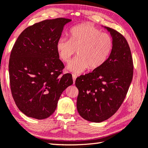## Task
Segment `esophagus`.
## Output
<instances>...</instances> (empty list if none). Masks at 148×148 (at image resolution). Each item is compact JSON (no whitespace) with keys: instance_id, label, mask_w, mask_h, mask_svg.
Wrapping results in <instances>:
<instances>
[{"instance_id":"obj_1","label":"esophagus","mask_w":148,"mask_h":148,"mask_svg":"<svg viewBox=\"0 0 148 148\" xmlns=\"http://www.w3.org/2000/svg\"><path fill=\"white\" fill-rule=\"evenodd\" d=\"M76 77H77V76H76V75L72 74V79H73V83H74V84L75 83V81H76Z\"/></svg>"}]
</instances>
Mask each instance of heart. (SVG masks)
<instances>
[{
    "label": "heart",
    "instance_id": "1",
    "mask_svg": "<svg viewBox=\"0 0 148 148\" xmlns=\"http://www.w3.org/2000/svg\"><path fill=\"white\" fill-rule=\"evenodd\" d=\"M113 49L110 35L101 33L93 25L83 24L72 28L70 39L60 38L56 43V51L60 59L68 62L77 50V56L69 62L67 70L76 74L88 67L95 70L108 59Z\"/></svg>",
    "mask_w": 148,
    "mask_h": 148
}]
</instances>
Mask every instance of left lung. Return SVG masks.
<instances>
[{
  "label": "left lung",
  "mask_w": 148,
  "mask_h": 148,
  "mask_svg": "<svg viewBox=\"0 0 148 148\" xmlns=\"http://www.w3.org/2000/svg\"><path fill=\"white\" fill-rule=\"evenodd\" d=\"M110 34L113 49L104 64L76 80L79 90L77 109L84 119L101 123L122 105L132 83L134 65L126 40L119 32L102 26Z\"/></svg>",
  "instance_id": "1"
}]
</instances>
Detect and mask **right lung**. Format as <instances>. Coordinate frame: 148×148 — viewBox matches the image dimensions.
<instances>
[{"label": "right lung", "mask_w": 148, "mask_h": 148, "mask_svg": "<svg viewBox=\"0 0 148 148\" xmlns=\"http://www.w3.org/2000/svg\"><path fill=\"white\" fill-rule=\"evenodd\" d=\"M71 19L43 20L26 28L11 51V90L18 109L27 117L43 119L56 110L62 92L72 85V74L61 76L64 65L56 43Z\"/></svg>", "instance_id": "add662e5"}]
</instances>
